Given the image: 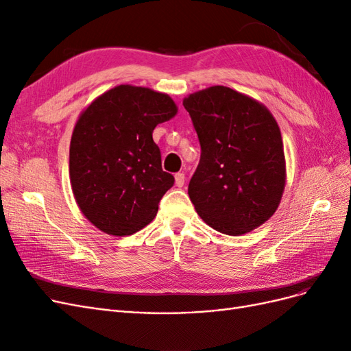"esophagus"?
Segmentation results:
<instances>
[{
	"mask_svg": "<svg viewBox=\"0 0 351 351\" xmlns=\"http://www.w3.org/2000/svg\"><path fill=\"white\" fill-rule=\"evenodd\" d=\"M184 182H186V177L183 173H177L176 174V186L177 187H183L184 186Z\"/></svg>",
	"mask_w": 351,
	"mask_h": 351,
	"instance_id": "esophagus-1",
	"label": "esophagus"
}]
</instances>
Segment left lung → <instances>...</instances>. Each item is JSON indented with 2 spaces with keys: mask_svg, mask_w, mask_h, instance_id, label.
Here are the masks:
<instances>
[{
  "mask_svg": "<svg viewBox=\"0 0 351 351\" xmlns=\"http://www.w3.org/2000/svg\"><path fill=\"white\" fill-rule=\"evenodd\" d=\"M200 143L189 196L209 227L240 236L268 221L285 186L280 127L261 102L226 86L183 101Z\"/></svg>",
  "mask_w": 351,
  "mask_h": 351,
  "instance_id": "1",
  "label": "left lung"
}]
</instances>
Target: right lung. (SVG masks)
Instances as JSON below:
<instances>
[{"instance_id":"obj_1","label":"right lung","mask_w":351,"mask_h":351,"mask_svg":"<svg viewBox=\"0 0 351 351\" xmlns=\"http://www.w3.org/2000/svg\"><path fill=\"white\" fill-rule=\"evenodd\" d=\"M176 114L168 95L132 84L102 93L80 114L70 142V182L95 227L130 236L155 218L174 177L162 171L152 133Z\"/></svg>"}]
</instances>
